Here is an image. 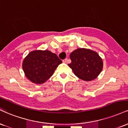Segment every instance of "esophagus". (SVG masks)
<instances>
[{
	"mask_svg": "<svg viewBox=\"0 0 128 128\" xmlns=\"http://www.w3.org/2000/svg\"><path fill=\"white\" fill-rule=\"evenodd\" d=\"M67 60H68L67 58H64V60H63V62H64V63H66L67 62Z\"/></svg>",
	"mask_w": 128,
	"mask_h": 128,
	"instance_id": "obj_1",
	"label": "esophagus"
}]
</instances>
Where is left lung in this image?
<instances>
[{"mask_svg":"<svg viewBox=\"0 0 128 128\" xmlns=\"http://www.w3.org/2000/svg\"><path fill=\"white\" fill-rule=\"evenodd\" d=\"M71 63L68 66L80 79L89 82L95 79L102 70L103 62L96 52L78 48L70 53Z\"/></svg>","mask_w":128,"mask_h":128,"instance_id":"obj_1","label":"left lung"}]
</instances>
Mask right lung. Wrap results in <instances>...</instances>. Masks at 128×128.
I'll return each instance as SVG.
<instances>
[{
    "label": "right lung",
    "instance_id": "1",
    "mask_svg": "<svg viewBox=\"0 0 128 128\" xmlns=\"http://www.w3.org/2000/svg\"><path fill=\"white\" fill-rule=\"evenodd\" d=\"M62 62L56 54L48 50H34L30 52L22 62L25 76L35 84H43L53 74Z\"/></svg>",
    "mask_w": 128,
    "mask_h": 128
}]
</instances>
